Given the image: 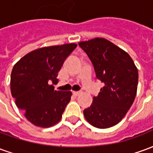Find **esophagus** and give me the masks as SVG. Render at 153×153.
I'll list each match as a JSON object with an SVG mask.
<instances>
[{"instance_id":"1","label":"esophagus","mask_w":153,"mask_h":153,"mask_svg":"<svg viewBox=\"0 0 153 153\" xmlns=\"http://www.w3.org/2000/svg\"><path fill=\"white\" fill-rule=\"evenodd\" d=\"M80 93H81V92H73V94L74 96H79Z\"/></svg>"}]
</instances>
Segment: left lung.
<instances>
[{"mask_svg": "<svg viewBox=\"0 0 153 153\" xmlns=\"http://www.w3.org/2000/svg\"><path fill=\"white\" fill-rule=\"evenodd\" d=\"M79 46L92 61L97 79L104 83L83 115L94 127H112L125 117L134 101L138 70L127 52L106 39L97 38Z\"/></svg>", "mask_w": 153, "mask_h": 153, "instance_id": "8db88e82", "label": "left lung"}]
</instances>
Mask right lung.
<instances>
[{"label":"right lung","mask_w":153,"mask_h":153,"mask_svg":"<svg viewBox=\"0 0 153 153\" xmlns=\"http://www.w3.org/2000/svg\"><path fill=\"white\" fill-rule=\"evenodd\" d=\"M77 47L64 44L39 48L22 57L14 65L10 77L12 97L28 121L48 128L60 121L71 92L56 91L58 72Z\"/></svg>","instance_id":"1"}]
</instances>
